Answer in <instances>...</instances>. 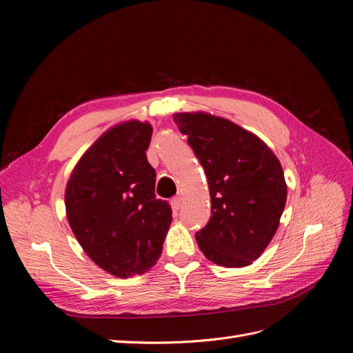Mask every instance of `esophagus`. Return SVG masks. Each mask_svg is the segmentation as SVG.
<instances>
[{"label": "esophagus", "instance_id": "obj_1", "mask_svg": "<svg viewBox=\"0 0 353 353\" xmlns=\"http://www.w3.org/2000/svg\"><path fill=\"white\" fill-rule=\"evenodd\" d=\"M181 200H183V199H181L179 196H176V197H174L172 200H170V206H172V209L176 212L178 209H179V206H181Z\"/></svg>", "mask_w": 353, "mask_h": 353}]
</instances>
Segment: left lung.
<instances>
[{"mask_svg": "<svg viewBox=\"0 0 353 353\" xmlns=\"http://www.w3.org/2000/svg\"><path fill=\"white\" fill-rule=\"evenodd\" d=\"M208 178L212 216L196 232L203 254L240 268L256 261L279 228L287 185L279 159L261 138L222 117L175 113Z\"/></svg>", "mask_w": 353, "mask_h": 353, "instance_id": "8db88e82", "label": "left lung"}]
</instances>
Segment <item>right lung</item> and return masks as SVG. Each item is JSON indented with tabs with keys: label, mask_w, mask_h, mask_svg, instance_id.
Segmentation results:
<instances>
[{
	"label": "right lung",
	"mask_w": 353,
	"mask_h": 353,
	"mask_svg": "<svg viewBox=\"0 0 353 353\" xmlns=\"http://www.w3.org/2000/svg\"><path fill=\"white\" fill-rule=\"evenodd\" d=\"M153 128L131 121L95 141L74 166L66 213L74 237L100 268L119 279L144 274L162 254L172 209L154 194L147 148Z\"/></svg>",
	"instance_id": "obj_1"
}]
</instances>
